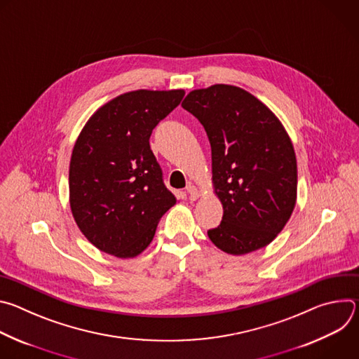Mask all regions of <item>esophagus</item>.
Wrapping results in <instances>:
<instances>
[{"label":"esophagus","mask_w":359,"mask_h":359,"mask_svg":"<svg viewBox=\"0 0 359 359\" xmlns=\"http://www.w3.org/2000/svg\"><path fill=\"white\" fill-rule=\"evenodd\" d=\"M187 193L190 196V200H196L200 197V190L194 184H187Z\"/></svg>","instance_id":"esophagus-1"}]
</instances>
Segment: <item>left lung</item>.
<instances>
[{
    "mask_svg": "<svg viewBox=\"0 0 359 359\" xmlns=\"http://www.w3.org/2000/svg\"><path fill=\"white\" fill-rule=\"evenodd\" d=\"M182 107L198 119L212 146L223 219L209 238L233 255L266 247L297 200V159L284 126L262 100L233 85L191 90Z\"/></svg>",
    "mask_w": 359,
    "mask_h": 359,
    "instance_id": "obj_1",
    "label": "left lung"
}]
</instances>
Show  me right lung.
I'll return each instance as SVG.
<instances>
[{
    "label": "right lung",
    "instance_id": "right-lung-1",
    "mask_svg": "<svg viewBox=\"0 0 359 359\" xmlns=\"http://www.w3.org/2000/svg\"><path fill=\"white\" fill-rule=\"evenodd\" d=\"M183 96V89L119 95L79 133L69 163V203L79 230L100 251L136 257L176 204L149 139Z\"/></svg>",
    "mask_w": 359,
    "mask_h": 359
}]
</instances>
